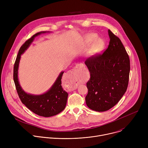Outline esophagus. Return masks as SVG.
Wrapping results in <instances>:
<instances>
[{"instance_id": "1", "label": "esophagus", "mask_w": 148, "mask_h": 148, "mask_svg": "<svg viewBox=\"0 0 148 148\" xmlns=\"http://www.w3.org/2000/svg\"><path fill=\"white\" fill-rule=\"evenodd\" d=\"M84 68V66L83 64H77L75 67L71 70L70 71V73L72 74V76L74 78H76L77 75L79 74V73L82 70V69ZM77 82H75L73 86L71 87V90H74L77 88Z\"/></svg>"}]
</instances>
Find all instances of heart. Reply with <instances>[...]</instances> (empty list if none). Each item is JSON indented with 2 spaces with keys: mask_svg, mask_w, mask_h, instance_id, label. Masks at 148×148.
I'll use <instances>...</instances> for the list:
<instances>
[{
  "mask_svg": "<svg viewBox=\"0 0 148 148\" xmlns=\"http://www.w3.org/2000/svg\"><path fill=\"white\" fill-rule=\"evenodd\" d=\"M97 38V36L93 34H89L86 38V41L87 43H91L93 42L89 49V53L92 56L98 54L103 47V42L101 39Z\"/></svg>",
  "mask_w": 148,
  "mask_h": 148,
  "instance_id": "heart-1",
  "label": "heart"
}]
</instances>
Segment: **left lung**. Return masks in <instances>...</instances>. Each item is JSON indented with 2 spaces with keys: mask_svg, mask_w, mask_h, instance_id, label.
I'll return each mask as SVG.
<instances>
[{
  "mask_svg": "<svg viewBox=\"0 0 148 148\" xmlns=\"http://www.w3.org/2000/svg\"><path fill=\"white\" fill-rule=\"evenodd\" d=\"M108 32L110 41L107 49L85 61L90 73L86 102L89 108L98 112L115 106L125 93L129 81V56L121 40L110 30Z\"/></svg>",
  "mask_w": 148,
  "mask_h": 148,
  "instance_id": "obj_1",
  "label": "left lung"
}]
</instances>
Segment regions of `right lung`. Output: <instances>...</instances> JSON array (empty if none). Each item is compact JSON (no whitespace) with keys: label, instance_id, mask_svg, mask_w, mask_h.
<instances>
[{"label":"right lung","instance_id":"obj_1","mask_svg":"<svg viewBox=\"0 0 148 148\" xmlns=\"http://www.w3.org/2000/svg\"><path fill=\"white\" fill-rule=\"evenodd\" d=\"M51 32H40L34 34L21 46L14 65L13 80L18 97L25 106L34 114L44 117L54 116L64 110L68 98V93L61 86V78L64 71H61L50 88L46 92L34 95L26 92L21 87L18 78V70L21 56L29 47L37 36Z\"/></svg>","mask_w":148,"mask_h":148}]
</instances>
